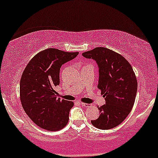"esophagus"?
I'll return each instance as SVG.
<instances>
[{"instance_id":"34e87169","label":"esophagus","mask_w":158,"mask_h":158,"mask_svg":"<svg viewBox=\"0 0 158 158\" xmlns=\"http://www.w3.org/2000/svg\"><path fill=\"white\" fill-rule=\"evenodd\" d=\"M81 105L84 107H90V106L89 104H88V103H85V102H81Z\"/></svg>"}]
</instances>
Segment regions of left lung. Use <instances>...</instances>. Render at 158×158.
I'll use <instances>...</instances> for the list:
<instances>
[{"label": "left lung", "instance_id": "obj_1", "mask_svg": "<svg viewBox=\"0 0 158 158\" xmlns=\"http://www.w3.org/2000/svg\"><path fill=\"white\" fill-rule=\"evenodd\" d=\"M82 56L96 61L99 67L98 88L106 97L99 117L91 120L96 128L107 130L122 123L135 104L137 81L130 63L120 54L106 48H96Z\"/></svg>", "mask_w": 158, "mask_h": 158}]
</instances>
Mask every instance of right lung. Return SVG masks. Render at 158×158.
Wrapping results in <instances>:
<instances>
[{
    "label": "right lung",
    "instance_id": "right-lung-1",
    "mask_svg": "<svg viewBox=\"0 0 158 158\" xmlns=\"http://www.w3.org/2000/svg\"><path fill=\"white\" fill-rule=\"evenodd\" d=\"M78 52L48 48L29 61L20 81V99L28 117L40 128L59 131L68 124L71 101L56 97L61 65L76 58Z\"/></svg>",
    "mask_w": 158,
    "mask_h": 158
}]
</instances>
